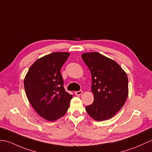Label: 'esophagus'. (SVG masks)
<instances>
[{"label": "esophagus", "instance_id": "1", "mask_svg": "<svg viewBox=\"0 0 152 152\" xmlns=\"http://www.w3.org/2000/svg\"><path fill=\"white\" fill-rule=\"evenodd\" d=\"M83 91L82 90H80V91H75V94L76 95H80L81 94H83Z\"/></svg>", "mask_w": 152, "mask_h": 152}]
</instances>
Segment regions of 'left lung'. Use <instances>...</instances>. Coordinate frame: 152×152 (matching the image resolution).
Masks as SVG:
<instances>
[{"label": "left lung", "instance_id": "left-lung-1", "mask_svg": "<svg viewBox=\"0 0 152 152\" xmlns=\"http://www.w3.org/2000/svg\"><path fill=\"white\" fill-rule=\"evenodd\" d=\"M83 60L92 77L94 101L86 111L97 121L109 119L122 108L128 95L126 73L119 64L98 52L84 53Z\"/></svg>", "mask_w": 152, "mask_h": 152}]
</instances>
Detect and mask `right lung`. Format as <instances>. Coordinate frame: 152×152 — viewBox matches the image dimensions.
<instances>
[{"instance_id": "obj_1", "label": "right lung", "mask_w": 152, "mask_h": 152, "mask_svg": "<svg viewBox=\"0 0 152 152\" xmlns=\"http://www.w3.org/2000/svg\"><path fill=\"white\" fill-rule=\"evenodd\" d=\"M70 53L54 52L37 59L25 76L27 98L36 112L44 119L54 121L67 112L72 95L66 92L61 73Z\"/></svg>"}]
</instances>
